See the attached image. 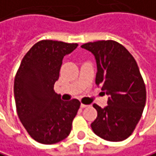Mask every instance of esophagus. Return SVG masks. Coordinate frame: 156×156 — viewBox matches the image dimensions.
<instances>
[{
  "instance_id": "1",
  "label": "esophagus",
  "mask_w": 156,
  "mask_h": 156,
  "mask_svg": "<svg viewBox=\"0 0 156 156\" xmlns=\"http://www.w3.org/2000/svg\"><path fill=\"white\" fill-rule=\"evenodd\" d=\"M87 106V105H84V104H81V105H80L81 108H86Z\"/></svg>"
}]
</instances>
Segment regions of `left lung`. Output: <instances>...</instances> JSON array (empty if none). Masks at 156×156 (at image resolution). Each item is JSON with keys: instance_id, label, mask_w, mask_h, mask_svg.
<instances>
[{"instance_id": "1", "label": "left lung", "mask_w": 156, "mask_h": 156, "mask_svg": "<svg viewBox=\"0 0 156 156\" xmlns=\"http://www.w3.org/2000/svg\"><path fill=\"white\" fill-rule=\"evenodd\" d=\"M95 57V84L109 95L108 105H97V117L91 123L94 134L112 142L122 141L133 133L147 100L144 79L134 57L113 40L90 42L81 45Z\"/></svg>"}]
</instances>
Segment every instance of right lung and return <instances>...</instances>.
<instances>
[{
	"label": "right lung",
	"instance_id": "1",
	"mask_svg": "<svg viewBox=\"0 0 156 156\" xmlns=\"http://www.w3.org/2000/svg\"><path fill=\"white\" fill-rule=\"evenodd\" d=\"M78 45L41 40L26 53L16 73L14 97L18 116L30 136L41 144L58 143L71 131L80 102L62 101L53 86L63 57Z\"/></svg>",
	"mask_w": 156,
	"mask_h": 156
}]
</instances>
